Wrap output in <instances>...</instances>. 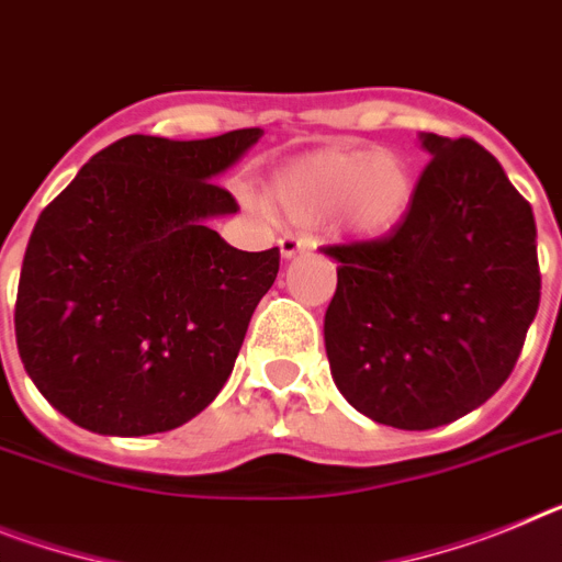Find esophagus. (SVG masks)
<instances>
[{
	"instance_id": "esophagus-1",
	"label": "esophagus",
	"mask_w": 562,
	"mask_h": 562,
	"mask_svg": "<svg viewBox=\"0 0 562 562\" xmlns=\"http://www.w3.org/2000/svg\"><path fill=\"white\" fill-rule=\"evenodd\" d=\"M278 247H281V256L284 258H295L299 252L313 247V241H310V238H299V235H284V238L278 241Z\"/></svg>"
}]
</instances>
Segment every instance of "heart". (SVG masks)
<instances>
[{
	"instance_id": "b5f03b06",
	"label": "heart",
	"mask_w": 562,
	"mask_h": 562,
	"mask_svg": "<svg viewBox=\"0 0 562 562\" xmlns=\"http://www.w3.org/2000/svg\"><path fill=\"white\" fill-rule=\"evenodd\" d=\"M418 172L404 153L361 144H329L292 158L272 181L276 207L295 224L333 215L355 238H381L409 213Z\"/></svg>"
}]
</instances>
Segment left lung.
<instances>
[{"label":"left lung","mask_w":562,"mask_h":562,"mask_svg":"<svg viewBox=\"0 0 562 562\" xmlns=\"http://www.w3.org/2000/svg\"><path fill=\"white\" fill-rule=\"evenodd\" d=\"M431 153L390 235L324 247L338 286L324 344L340 395L367 418L424 431L501 390L540 304L531 204L474 138Z\"/></svg>","instance_id":"obj_1"}]
</instances>
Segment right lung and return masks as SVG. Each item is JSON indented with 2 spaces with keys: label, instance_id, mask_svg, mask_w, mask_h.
Here are the masks:
<instances>
[{
  "label": "right lung",
  "instance_id": "add662e5",
  "mask_svg": "<svg viewBox=\"0 0 562 562\" xmlns=\"http://www.w3.org/2000/svg\"><path fill=\"white\" fill-rule=\"evenodd\" d=\"M261 136H124L42 210L19 276L16 347L76 426L170 431L222 392L281 252H244L207 227L238 210L213 179Z\"/></svg>",
  "mask_w": 562,
  "mask_h": 562
}]
</instances>
